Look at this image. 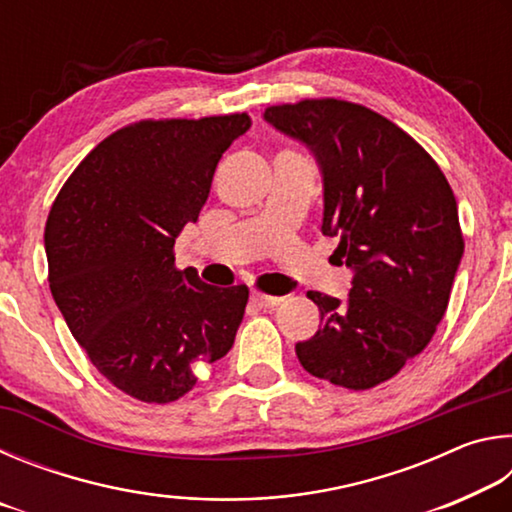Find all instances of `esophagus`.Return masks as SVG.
I'll use <instances>...</instances> for the list:
<instances>
[{
  "mask_svg": "<svg viewBox=\"0 0 512 512\" xmlns=\"http://www.w3.org/2000/svg\"><path fill=\"white\" fill-rule=\"evenodd\" d=\"M250 300H253L255 305L262 307V309H273V307H277L282 302L280 296H268V293H262V291H253V296H250Z\"/></svg>",
  "mask_w": 512,
  "mask_h": 512,
  "instance_id": "34e87169",
  "label": "esophagus"
}]
</instances>
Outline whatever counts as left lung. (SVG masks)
Returning a JSON list of instances; mask_svg holds the SVG:
<instances>
[{
    "label": "left lung",
    "mask_w": 512,
    "mask_h": 512,
    "mask_svg": "<svg viewBox=\"0 0 512 512\" xmlns=\"http://www.w3.org/2000/svg\"><path fill=\"white\" fill-rule=\"evenodd\" d=\"M264 119L316 153L323 235L354 268L348 302L307 293L323 325L296 354L314 377L368 391L418 357L445 314L465 248L454 192L409 133L361 103H277Z\"/></svg>",
    "instance_id": "8db88e82"
}]
</instances>
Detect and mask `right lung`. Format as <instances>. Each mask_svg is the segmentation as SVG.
I'll list each match as a JSON object with an SVG mask.
<instances>
[{
	"label": "right lung",
	"mask_w": 512,
	"mask_h": 512,
	"mask_svg": "<svg viewBox=\"0 0 512 512\" xmlns=\"http://www.w3.org/2000/svg\"><path fill=\"white\" fill-rule=\"evenodd\" d=\"M250 124L248 112L135 121L94 146L51 205V296L92 366L135 400L187 395L198 366L235 343L248 287L178 271L173 244Z\"/></svg>",
	"instance_id": "right-lung-1"
}]
</instances>
